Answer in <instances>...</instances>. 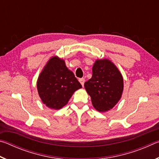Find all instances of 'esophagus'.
I'll use <instances>...</instances> for the list:
<instances>
[{"label": "esophagus", "instance_id": "esophagus-1", "mask_svg": "<svg viewBox=\"0 0 159 159\" xmlns=\"http://www.w3.org/2000/svg\"><path fill=\"white\" fill-rule=\"evenodd\" d=\"M79 82L80 83V84H81L83 87V85H84V83H85V79H83V78H82V79H80Z\"/></svg>", "mask_w": 159, "mask_h": 159}]
</instances>
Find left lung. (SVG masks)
<instances>
[{"mask_svg":"<svg viewBox=\"0 0 159 159\" xmlns=\"http://www.w3.org/2000/svg\"><path fill=\"white\" fill-rule=\"evenodd\" d=\"M84 87L97 111L106 112L121 98L123 78L111 61L108 59L96 60L92 78L85 83Z\"/></svg>","mask_w":159,"mask_h":159,"instance_id":"1","label":"left lung"}]
</instances>
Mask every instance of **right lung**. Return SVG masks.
<instances>
[{"label": "right lung", "mask_w": 159, "mask_h": 159, "mask_svg": "<svg viewBox=\"0 0 159 159\" xmlns=\"http://www.w3.org/2000/svg\"><path fill=\"white\" fill-rule=\"evenodd\" d=\"M81 88L64 60L57 56L50 58L37 80V90L42 102L55 110L65 106L75 91Z\"/></svg>", "instance_id": "add662e5"}]
</instances>
